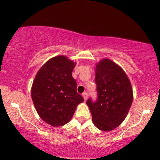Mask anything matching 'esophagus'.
<instances>
[{"mask_svg": "<svg viewBox=\"0 0 160 160\" xmlns=\"http://www.w3.org/2000/svg\"><path fill=\"white\" fill-rule=\"evenodd\" d=\"M82 96H83V98H84V101H86L87 99V96H88V94H87V92H84L82 94Z\"/></svg>", "mask_w": 160, "mask_h": 160, "instance_id": "1", "label": "esophagus"}]
</instances>
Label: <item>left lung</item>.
Masks as SVG:
<instances>
[{"instance_id": "1", "label": "left lung", "mask_w": 160, "mask_h": 160, "mask_svg": "<svg viewBox=\"0 0 160 160\" xmlns=\"http://www.w3.org/2000/svg\"><path fill=\"white\" fill-rule=\"evenodd\" d=\"M95 83L98 100H87L92 122L102 131L117 128L125 119L133 100V92L124 70L117 63L104 58L96 64Z\"/></svg>"}]
</instances>
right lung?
<instances>
[{"label": "right lung", "mask_w": 160, "mask_h": 160, "mask_svg": "<svg viewBox=\"0 0 160 160\" xmlns=\"http://www.w3.org/2000/svg\"><path fill=\"white\" fill-rule=\"evenodd\" d=\"M76 65L65 55L54 57L39 69L32 82L31 97L37 113L54 128L68 123L84 101L72 76Z\"/></svg>", "instance_id": "right-lung-1"}]
</instances>
